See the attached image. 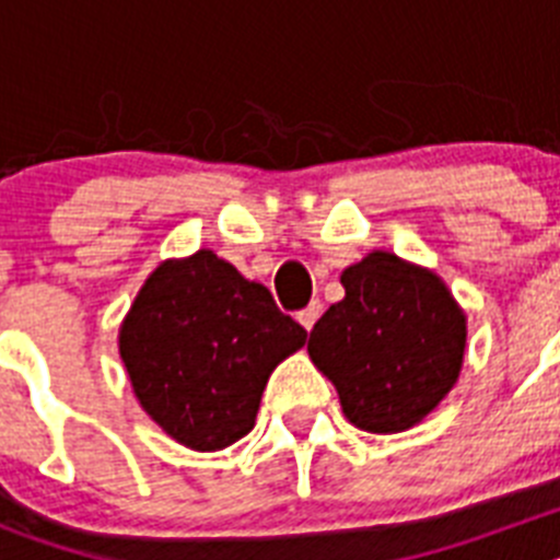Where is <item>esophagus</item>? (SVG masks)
<instances>
[{
  "label": "esophagus",
  "instance_id": "34e87169",
  "mask_svg": "<svg viewBox=\"0 0 560 560\" xmlns=\"http://www.w3.org/2000/svg\"><path fill=\"white\" fill-rule=\"evenodd\" d=\"M319 314H323V303H319V300H314V303L305 305V308L296 314V319H300V325H303L305 330H311L316 325V319H319Z\"/></svg>",
  "mask_w": 560,
  "mask_h": 560
}]
</instances>
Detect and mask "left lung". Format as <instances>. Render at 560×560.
<instances>
[{
	"instance_id": "8db88e82",
	"label": "left lung",
	"mask_w": 560,
	"mask_h": 560,
	"mask_svg": "<svg viewBox=\"0 0 560 560\" xmlns=\"http://www.w3.org/2000/svg\"><path fill=\"white\" fill-rule=\"evenodd\" d=\"M345 300L314 325L308 353L364 432L393 434L427 418L457 381L465 316L427 269L373 252L341 275Z\"/></svg>"
}]
</instances>
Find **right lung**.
<instances>
[{"label":"right lung","mask_w":560,"mask_h":560,"mask_svg":"<svg viewBox=\"0 0 560 560\" xmlns=\"http://www.w3.org/2000/svg\"><path fill=\"white\" fill-rule=\"evenodd\" d=\"M305 339L266 285L201 249L148 277L120 355L142 409L182 446L215 452L252 432L271 370Z\"/></svg>","instance_id":"obj_1"}]
</instances>
